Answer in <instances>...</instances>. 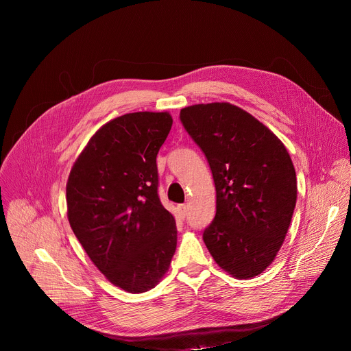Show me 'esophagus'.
<instances>
[{
	"label": "esophagus",
	"instance_id": "1",
	"mask_svg": "<svg viewBox=\"0 0 351 351\" xmlns=\"http://www.w3.org/2000/svg\"><path fill=\"white\" fill-rule=\"evenodd\" d=\"M178 210H179V213H180L183 217H185L186 213H188V205H185V204L178 205Z\"/></svg>",
	"mask_w": 351,
	"mask_h": 351
}]
</instances>
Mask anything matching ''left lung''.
I'll return each mask as SVG.
<instances>
[{"label":"left lung","instance_id":"left-lung-1","mask_svg":"<svg viewBox=\"0 0 351 351\" xmlns=\"http://www.w3.org/2000/svg\"><path fill=\"white\" fill-rule=\"evenodd\" d=\"M179 118L205 154L216 188L204 242L223 270L252 279L274 261L296 206L290 155L270 129L232 104L192 105Z\"/></svg>","mask_w":351,"mask_h":351}]
</instances>
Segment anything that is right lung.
Listing matches in <instances>:
<instances>
[{
    "mask_svg": "<svg viewBox=\"0 0 351 351\" xmlns=\"http://www.w3.org/2000/svg\"><path fill=\"white\" fill-rule=\"evenodd\" d=\"M168 112L125 114L105 123L73 163L68 220L89 259L129 293L152 289L176 250L175 217L158 195L156 155Z\"/></svg>",
    "mask_w": 351,
    "mask_h": 351,
    "instance_id": "1",
    "label": "right lung"
}]
</instances>
